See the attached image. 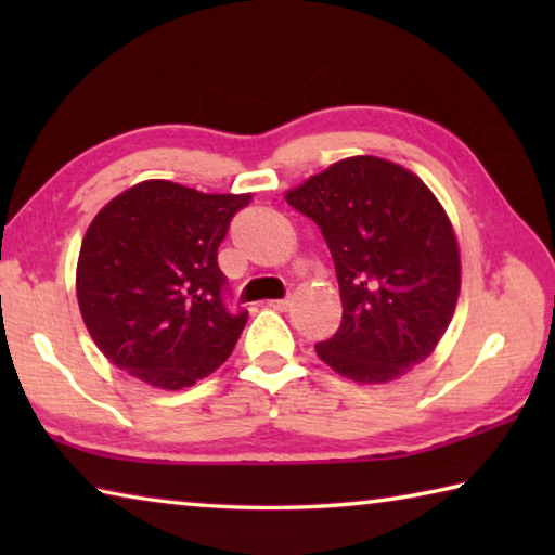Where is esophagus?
Instances as JSON below:
<instances>
[{"mask_svg": "<svg viewBox=\"0 0 555 555\" xmlns=\"http://www.w3.org/2000/svg\"><path fill=\"white\" fill-rule=\"evenodd\" d=\"M271 308H276V311H288V308H291V298L286 296V298L271 300Z\"/></svg>", "mask_w": 555, "mask_h": 555, "instance_id": "esophagus-1", "label": "esophagus"}]
</instances>
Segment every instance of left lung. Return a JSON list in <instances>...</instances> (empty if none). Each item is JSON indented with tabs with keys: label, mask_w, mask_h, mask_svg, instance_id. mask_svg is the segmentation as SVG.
I'll return each instance as SVG.
<instances>
[{
	"label": "left lung",
	"mask_w": 555,
	"mask_h": 555,
	"mask_svg": "<svg viewBox=\"0 0 555 555\" xmlns=\"http://www.w3.org/2000/svg\"><path fill=\"white\" fill-rule=\"evenodd\" d=\"M323 232L343 321L315 345L325 364L362 384L401 377L436 350L460 294L448 215L418 176L377 156L337 162L286 193Z\"/></svg>",
	"instance_id": "1"
}]
</instances>
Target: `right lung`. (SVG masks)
Listing matches in <instances>:
<instances>
[{
	"label": "right lung",
	"instance_id": "right-lung-1",
	"mask_svg": "<svg viewBox=\"0 0 555 555\" xmlns=\"http://www.w3.org/2000/svg\"><path fill=\"white\" fill-rule=\"evenodd\" d=\"M249 201L144 181L98 212L80 247L78 304L112 364L176 391L228 360L247 311L230 306L218 249Z\"/></svg>",
	"mask_w": 555,
	"mask_h": 555
}]
</instances>
